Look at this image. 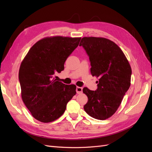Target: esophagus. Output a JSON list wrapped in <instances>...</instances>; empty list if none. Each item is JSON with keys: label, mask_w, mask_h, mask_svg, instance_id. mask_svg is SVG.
Returning a JSON list of instances; mask_svg holds the SVG:
<instances>
[{"label": "esophagus", "mask_w": 152, "mask_h": 152, "mask_svg": "<svg viewBox=\"0 0 152 152\" xmlns=\"http://www.w3.org/2000/svg\"><path fill=\"white\" fill-rule=\"evenodd\" d=\"M76 91L77 94H81L82 93V87H77Z\"/></svg>", "instance_id": "34e87169"}]
</instances>
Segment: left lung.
Listing matches in <instances>:
<instances>
[{
	"mask_svg": "<svg viewBox=\"0 0 152 152\" xmlns=\"http://www.w3.org/2000/svg\"><path fill=\"white\" fill-rule=\"evenodd\" d=\"M79 45L89 57L91 75L99 78L96 91L83 89L88 98L84 109L93 118L106 120L116 112L131 86L130 64L121 49L108 39L84 37Z\"/></svg>",
	"mask_w": 152,
	"mask_h": 152,
	"instance_id": "left-lung-1",
	"label": "left lung"
}]
</instances>
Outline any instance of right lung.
I'll return each mask as SVG.
<instances>
[{
	"label": "right lung",
	"mask_w": 152,
	"mask_h": 152,
	"mask_svg": "<svg viewBox=\"0 0 152 152\" xmlns=\"http://www.w3.org/2000/svg\"><path fill=\"white\" fill-rule=\"evenodd\" d=\"M80 37L54 36L40 39L22 61L19 80L23 102L37 120L51 122L65 112L76 94V86L57 81L67 58L77 48Z\"/></svg>",
	"instance_id": "add662e5"
}]
</instances>
